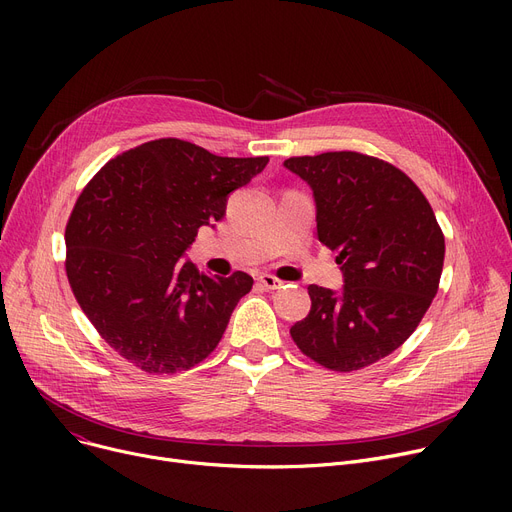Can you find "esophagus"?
<instances>
[{
    "instance_id": "1",
    "label": "esophagus",
    "mask_w": 512,
    "mask_h": 512,
    "mask_svg": "<svg viewBox=\"0 0 512 512\" xmlns=\"http://www.w3.org/2000/svg\"><path fill=\"white\" fill-rule=\"evenodd\" d=\"M257 280H259V284H261L263 288H267V290H276V288L282 286V280H278V278L272 276V274H259Z\"/></svg>"
}]
</instances>
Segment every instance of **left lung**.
Returning <instances> with one entry per match:
<instances>
[{"label":"left lung","mask_w":512,"mask_h":512,"mask_svg":"<svg viewBox=\"0 0 512 512\" xmlns=\"http://www.w3.org/2000/svg\"><path fill=\"white\" fill-rule=\"evenodd\" d=\"M284 168L313 191L317 236L338 253L344 286L311 284V311L290 328L301 351L334 371L390 355L432 305L444 234L417 184L355 151L290 157Z\"/></svg>","instance_id":"left-lung-1"}]
</instances>
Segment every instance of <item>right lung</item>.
Listing matches in <instances>:
<instances>
[{
  "label": "right lung",
  "instance_id": "obj_1",
  "mask_svg": "<svg viewBox=\"0 0 512 512\" xmlns=\"http://www.w3.org/2000/svg\"><path fill=\"white\" fill-rule=\"evenodd\" d=\"M267 161L159 139L107 161L80 193L66 226L68 282L95 330L126 361L176 373L218 346L253 278L199 274L180 257Z\"/></svg>",
  "mask_w": 512,
  "mask_h": 512
}]
</instances>
